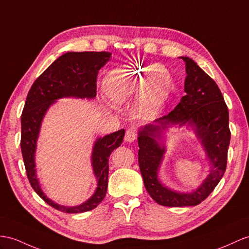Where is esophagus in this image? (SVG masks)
Wrapping results in <instances>:
<instances>
[{
	"instance_id": "esophagus-1",
	"label": "esophagus",
	"mask_w": 249,
	"mask_h": 249,
	"mask_svg": "<svg viewBox=\"0 0 249 249\" xmlns=\"http://www.w3.org/2000/svg\"><path fill=\"white\" fill-rule=\"evenodd\" d=\"M136 138H137V132L134 129L129 128L128 130L125 131V135H124V141L125 142H134Z\"/></svg>"
}]
</instances>
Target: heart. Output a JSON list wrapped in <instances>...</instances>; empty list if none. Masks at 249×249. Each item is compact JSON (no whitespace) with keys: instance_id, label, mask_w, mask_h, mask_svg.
Instances as JSON below:
<instances>
[{"instance_id":"obj_1","label":"heart","mask_w":249,"mask_h":249,"mask_svg":"<svg viewBox=\"0 0 249 249\" xmlns=\"http://www.w3.org/2000/svg\"><path fill=\"white\" fill-rule=\"evenodd\" d=\"M108 97L116 104L128 98L136 88L142 89L141 110L152 113L166 100L171 89V77L160 64H150L117 70L105 80Z\"/></svg>"}]
</instances>
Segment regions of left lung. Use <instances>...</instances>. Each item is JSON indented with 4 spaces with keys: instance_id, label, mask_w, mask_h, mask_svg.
I'll use <instances>...</instances> for the list:
<instances>
[{
    "instance_id": "8db88e82",
    "label": "left lung",
    "mask_w": 249,
    "mask_h": 249,
    "mask_svg": "<svg viewBox=\"0 0 249 249\" xmlns=\"http://www.w3.org/2000/svg\"><path fill=\"white\" fill-rule=\"evenodd\" d=\"M181 58L186 63V95L167 116L155 120L159 124L145 125L139 131L138 136V163L145 189L157 204L167 207L196 206L207 198L225 173L230 142L228 107L219 87L192 59ZM186 122L196 126L214 166L196 192L178 194L163 187L157 179V170L164 148L159 147L155 136L166 124L182 125Z\"/></svg>"
}]
</instances>
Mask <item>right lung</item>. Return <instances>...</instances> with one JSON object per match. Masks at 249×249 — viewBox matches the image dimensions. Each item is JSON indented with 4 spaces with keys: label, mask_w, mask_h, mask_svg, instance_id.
<instances>
[{
    "label": "right lung",
    "mask_w": 249,
    "mask_h": 249,
    "mask_svg": "<svg viewBox=\"0 0 249 249\" xmlns=\"http://www.w3.org/2000/svg\"><path fill=\"white\" fill-rule=\"evenodd\" d=\"M110 57L111 53L107 52L62 54L36 79L29 89L21 115V150L29 183L46 204L66 213H81L93 210L105 198L107 189L108 156L123 142L124 130L121 129L99 138L94 145L92 162L98 179V187L94 196L76 207H64L46 197L36 177L35 151L41 121L47 108L56 99L62 97L94 98L97 92V75Z\"/></svg>",
    "instance_id": "obj_1"
}]
</instances>
